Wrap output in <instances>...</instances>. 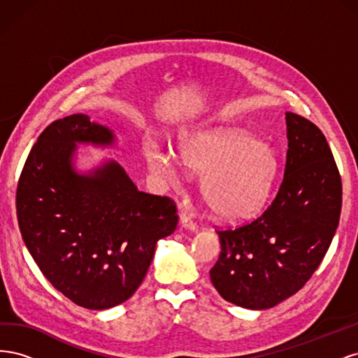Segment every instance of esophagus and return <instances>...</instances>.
<instances>
[{
    "mask_svg": "<svg viewBox=\"0 0 358 358\" xmlns=\"http://www.w3.org/2000/svg\"><path fill=\"white\" fill-rule=\"evenodd\" d=\"M179 218H180V224H182L183 229L191 230V231L196 230L197 224H196V221L192 220V215L188 210H182L180 215H179Z\"/></svg>",
    "mask_w": 358,
    "mask_h": 358,
    "instance_id": "esophagus-1",
    "label": "esophagus"
}]
</instances>
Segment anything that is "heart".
<instances>
[{
    "mask_svg": "<svg viewBox=\"0 0 358 358\" xmlns=\"http://www.w3.org/2000/svg\"><path fill=\"white\" fill-rule=\"evenodd\" d=\"M146 158L150 170L167 180H179V162L204 173L201 196L210 210L225 221L248 218L262 208L278 173L273 148L236 128L191 134L178 149L179 162L155 148L148 149Z\"/></svg>",
    "mask_w": 358,
    "mask_h": 358,
    "instance_id": "b5f03b06",
    "label": "heart"
}]
</instances>
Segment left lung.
<instances>
[{"label": "left lung", "instance_id": "1", "mask_svg": "<svg viewBox=\"0 0 358 358\" xmlns=\"http://www.w3.org/2000/svg\"><path fill=\"white\" fill-rule=\"evenodd\" d=\"M284 179L268 208L236 229L216 230L221 242L210 280L227 301L267 309L305 285L339 225L342 180L321 129L287 112Z\"/></svg>", "mask_w": 358, "mask_h": 358}]
</instances>
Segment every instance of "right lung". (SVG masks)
I'll list each match as a JSON object with an SVG mask.
<instances>
[{
    "label": "right lung",
    "instance_id": "1",
    "mask_svg": "<svg viewBox=\"0 0 358 358\" xmlns=\"http://www.w3.org/2000/svg\"><path fill=\"white\" fill-rule=\"evenodd\" d=\"M112 129L78 113L32 146L16 191L19 230L41 273L76 305L109 309L142 284L157 242L178 225L169 197L138 191L116 161L80 175L78 143L113 145Z\"/></svg>",
    "mask_w": 358,
    "mask_h": 358
}]
</instances>
